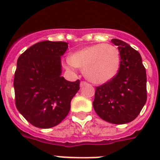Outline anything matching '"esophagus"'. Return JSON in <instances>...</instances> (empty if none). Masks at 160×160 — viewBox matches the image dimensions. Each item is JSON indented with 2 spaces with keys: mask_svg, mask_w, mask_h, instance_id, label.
I'll return each mask as SVG.
<instances>
[{
  "mask_svg": "<svg viewBox=\"0 0 160 160\" xmlns=\"http://www.w3.org/2000/svg\"><path fill=\"white\" fill-rule=\"evenodd\" d=\"M88 83L85 82V81H81V82H80V87H83V86H85V85H86Z\"/></svg>",
  "mask_w": 160,
  "mask_h": 160,
  "instance_id": "34e87169",
  "label": "esophagus"
}]
</instances>
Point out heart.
Masks as SVG:
<instances>
[{
    "instance_id": "heart-1",
    "label": "heart",
    "mask_w": 160,
    "mask_h": 160,
    "mask_svg": "<svg viewBox=\"0 0 160 160\" xmlns=\"http://www.w3.org/2000/svg\"><path fill=\"white\" fill-rule=\"evenodd\" d=\"M69 65L84 71L85 76L95 84L109 82L117 75L120 65L119 51L113 45L95 44L70 55Z\"/></svg>"
}]
</instances>
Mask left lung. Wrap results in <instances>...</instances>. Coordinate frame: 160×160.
<instances>
[{
    "label": "left lung",
    "instance_id": "left-lung-1",
    "mask_svg": "<svg viewBox=\"0 0 160 160\" xmlns=\"http://www.w3.org/2000/svg\"><path fill=\"white\" fill-rule=\"evenodd\" d=\"M111 42L119 49V71L109 82L96 87L93 107L105 121L126 124L139 115L146 103V70L140 54L129 44L118 39Z\"/></svg>",
    "mask_w": 160,
    "mask_h": 160
}]
</instances>
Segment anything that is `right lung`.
I'll list each match as a JSON object with an SVG mask.
<instances>
[{"label": "right lung", "instance_id": "obj_1", "mask_svg": "<svg viewBox=\"0 0 160 160\" xmlns=\"http://www.w3.org/2000/svg\"><path fill=\"white\" fill-rule=\"evenodd\" d=\"M68 49L64 41L35 44L19 56L14 89L18 111L32 125L49 129L67 116L70 101L80 90V80L61 76L62 56Z\"/></svg>", "mask_w": 160, "mask_h": 160}]
</instances>
